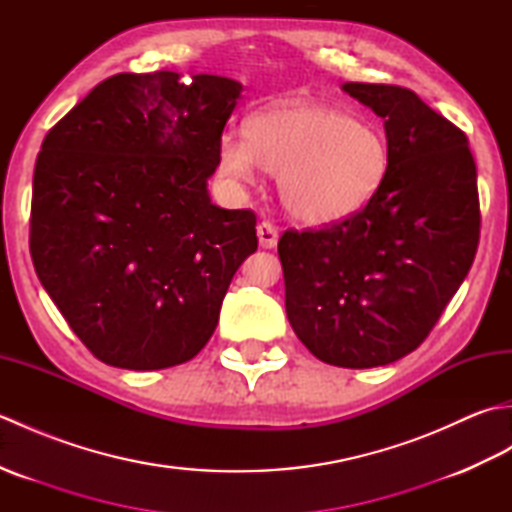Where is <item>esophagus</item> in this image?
Listing matches in <instances>:
<instances>
[{
    "mask_svg": "<svg viewBox=\"0 0 512 512\" xmlns=\"http://www.w3.org/2000/svg\"><path fill=\"white\" fill-rule=\"evenodd\" d=\"M257 237H259V246L262 248H275L279 242V231L277 226H273L270 222H262L257 226Z\"/></svg>",
    "mask_w": 512,
    "mask_h": 512,
    "instance_id": "obj_1",
    "label": "esophagus"
}]
</instances>
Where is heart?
I'll list each match as a JSON object with an SVG mask.
<instances>
[{"instance_id": "obj_1", "label": "heart", "mask_w": 512, "mask_h": 512, "mask_svg": "<svg viewBox=\"0 0 512 512\" xmlns=\"http://www.w3.org/2000/svg\"><path fill=\"white\" fill-rule=\"evenodd\" d=\"M220 167L239 184L257 169L277 176L292 220L330 226L350 220L372 202L389 169L385 138L369 123L328 105L270 107L250 118L246 136L226 132Z\"/></svg>"}]
</instances>
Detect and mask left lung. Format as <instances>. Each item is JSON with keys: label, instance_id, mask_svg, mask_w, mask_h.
I'll return each instance as SVG.
<instances>
[{"label": "left lung", "instance_id": "1", "mask_svg": "<svg viewBox=\"0 0 512 512\" xmlns=\"http://www.w3.org/2000/svg\"><path fill=\"white\" fill-rule=\"evenodd\" d=\"M383 118L389 169L376 198L323 231H286V314L319 361L389 365L427 339L480 242L475 160L462 129L398 85L343 83Z\"/></svg>", "mask_w": 512, "mask_h": 512}]
</instances>
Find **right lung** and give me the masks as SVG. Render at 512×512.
I'll use <instances>...</instances> for the list:
<instances>
[{"label":"right lung","mask_w":512,"mask_h":512,"mask_svg":"<svg viewBox=\"0 0 512 512\" xmlns=\"http://www.w3.org/2000/svg\"><path fill=\"white\" fill-rule=\"evenodd\" d=\"M226 76L116 74L54 125L35 165L30 255L41 286L99 361L182 365L215 332L253 211L211 202L242 94Z\"/></svg>","instance_id":"add662e5"}]
</instances>
